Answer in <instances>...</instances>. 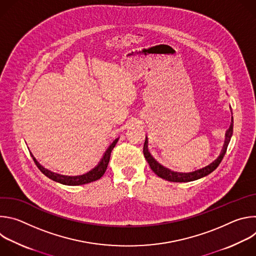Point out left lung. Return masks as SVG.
Returning <instances> with one entry per match:
<instances>
[{"label":"left lung","mask_w":256,"mask_h":256,"mask_svg":"<svg viewBox=\"0 0 256 256\" xmlns=\"http://www.w3.org/2000/svg\"><path fill=\"white\" fill-rule=\"evenodd\" d=\"M232 134H233V122L229 128V130H227V134H226V140H225V144L223 147V150H222V153L220 154V156L218 157L216 160H214L212 163H210V165H208L206 167L202 168V169H200V170H196L194 172H190V173H180V172H174V171H171L169 170L168 168H165L163 167L162 165H160L152 156L151 154L149 153L148 151V146H147V138H146L144 140V149H142V153H144V156L146 158V160H147V162L149 163L151 169L153 170V172L155 174H157L159 177L165 179V180H168V181H171V182H190V181H194V180H196V179H200L202 177H204L206 175H208L210 173H212L218 165H220V163L222 162L226 152H227V148H228V144L230 142V140H231V136H232Z\"/></svg>","instance_id":"1"}]
</instances>
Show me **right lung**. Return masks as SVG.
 I'll return each instance as SVG.
<instances>
[{
    "mask_svg": "<svg viewBox=\"0 0 256 256\" xmlns=\"http://www.w3.org/2000/svg\"><path fill=\"white\" fill-rule=\"evenodd\" d=\"M118 138L114 140V142L109 146L108 149L106 150V152L104 153L103 158L101 159V161L98 163V165L92 169L91 171H89L86 174L83 175H79V176H64V175H60L54 172H50V170L44 168L38 161L35 160V158H33L34 163L36 164V166L38 167V169L46 175L48 176L50 179L58 182V184H64V186H81V184H89V182H93L95 180L100 179L103 174L105 173L108 163H109V159H110V155H112V151L114 150V146L116 144Z\"/></svg>",
    "mask_w": 256,
    "mask_h": 256,
    "instance_id": "add662e5",
    "label": "right lung"
}]
</instances>
